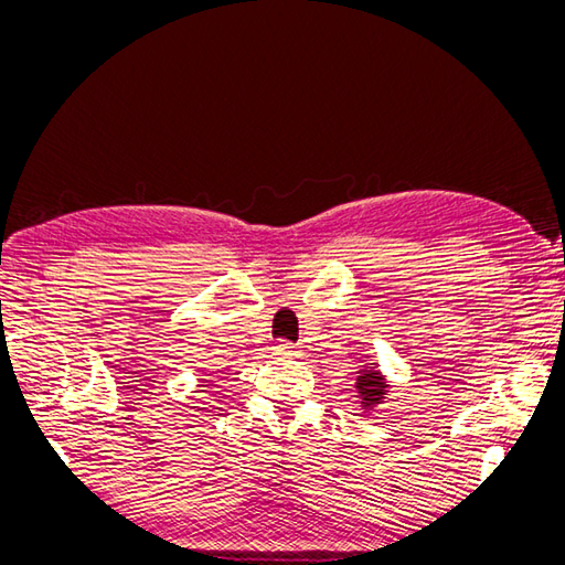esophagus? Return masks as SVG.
<instances>
[{"mask_svg": "<svg viewBox=\"0 0 565 565\" xmlns=\"http://www.w3.org/2000/svg\"><path fill=\"white\" fill-rule=\"evenodd\" d=\"M273 353H276V355H280V358H297V355H301L299 347H295V344H289V341H278V344H276V347H273Z\"/></svg>", "mask_w": 565, "mask_h": 565, "instance_id": "esophagus-1", "label": "esophagus"}]
</instances>
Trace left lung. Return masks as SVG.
<instances>
[{"instance_id": "left-lung-1", "label": "left lung", "mask_w": 565, "mask_h": 565, "mask_svg": "<svg viewBox=\"0 0 565 565\" xmlns=\"http://www.w3.org/2000/svg\"><path fill=\"white\" fill-rule=\"evenodd\" d=\"M355 393L363 409H374L380 403L386 401L388 382L382 374V370L377 367V363H370L355 372Z\"/></svg>"}]
</instances>
